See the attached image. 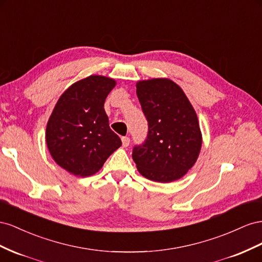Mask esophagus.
<instances>
[{
    "label": "esophagus",
    "mask_w": 262,
    "mask_h": 262,
    "mask_svg": "<svg viewBox=\"0 0 262 262\" xmlns=\"http://www.w3.org/2000/svg\"><path fill=\"white\" fill-rule=\"evenodd\" d=\"M130 143V139L128 137H122V144H123V147H127L129 145Z\"/></svg>",
    "instance_id": "34e87169"
}]
</instances>
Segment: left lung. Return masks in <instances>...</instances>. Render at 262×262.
<instances>
[{"mask_svg":"<svg viewBox=\"0 0 262 262\" xmlns=\"http://www.w3.org/2000/svg\"><path fill=\"white\" fill-rule=\"evenodd\" d=\"M136 88L148 121L145 143L133 149L139 173L162 183L181 179L196 162L202 147L195 111L172 80L138 81Z\"/></svg>","mask_w":262,"mask_h":262,"instance_id":"left-lung-1","label":"left lung"}]
</instances>
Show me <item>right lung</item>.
Instances as JSON below:
<instances>
[{
  "mask_svg": "<svg viewBox=\"0 0 262 262\" xmlns=\"http://www.w3.org/2000/svg\"><path fill=\"white\" fill-rule=\"evenodd\" d=\"M115 85L114 79L103 76L82 79L62 93L49 117V152L56 163L74 176L96 173L122 145L110 128L104 110L106 96Z\"/></svg>",
  "mask_w": 262,
  "mask_h": 262,
  "instance_id": "1",
  "label": "right lung"
}]
</instances>
